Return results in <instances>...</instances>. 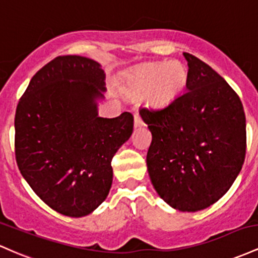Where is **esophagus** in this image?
<instances>
[{
	"label": "esophagus",
	"mask_w": 258,
	"mask_h": 258,
	"mask_svg": "<svg viewBox=\"0 0 258 258\" xmlns=\"http://www.w3.org/2000/svg\"><path fill=\"white\" fill-rule=\"evenodd\" d=\"M144 120L143 118H141V115L139 113H135L134 114V125L135 128H139V126H143L144 125Z\"/></svg>",
	"instance_id": "34e87169"
}]
</instances>
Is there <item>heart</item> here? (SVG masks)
I'll return each mask as SVG.
<instances>
[{"mask_svg":"<svg viewBox=\"0 0 258 258\" xmlns=\"http://www.w3.org/2000/svg\"><path fill=\"white\" fill-rule=\"evenodd\" d=\"M186 80V69L181 63L157 62L135 71L129 78V86L135 94H147L152 105L163 106L179 96Z\"/></svg>","mask_w":258,"mask_h":258,"instance_id":"b5f03b06","label":"heart"}]
</instances>
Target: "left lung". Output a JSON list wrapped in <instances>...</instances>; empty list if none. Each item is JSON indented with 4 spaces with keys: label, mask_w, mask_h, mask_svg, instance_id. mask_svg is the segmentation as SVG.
I'll return each mask as SVG.
<instances>
[{
    "label": "left lung",
    "mask_w": 258,
    "mask_h": 258,
    "mask_svg": "<svg viewBox=\"0 0 258 258\" xmlns=\"http://www.w3.org/2000/svg\"><path fill=\"white\" fill-rule=\"evenodd\" d=\"M187 60V90L161 108H143L152 134L146 157L153 187L179 211L204 210L224 195L246 155V118L231 86L198 57Z\"/></svg>",
    "instance_id": "1"
}]
</instances>
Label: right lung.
Listing matches in <instances>:
<instances>
[{"instance_id":"add662e5","label":"right lung","mask_w":258,"mask_h":258,"mask_svg":"<svg viewBox=\"0 0 258 258\" xmlns=\"http://www.w3.org/2000/svg\"><path fill=\"white\" fill-rule=\"evenodd\" d=\"M103 80L95 60L58 56L36 72L17 106V164L34 192L60 215L86 216L105 201L112 158L133 133L129 112L97 115Z\"/></svg>"}]
</instances>
